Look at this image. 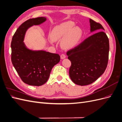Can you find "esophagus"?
<instances>
[{
    "label": "esophagus",
    "instance_id": "obj_1",
    "mask_svg": "<svg viewBox=\"0 0 122 122\" xmlns=\"http://www.w3.org/2000/svg\"><path fill=\"white\" fill-rule=\"evenodd\" d=\"M66 57V56L65 54H61V59H64V58H65Z\"/></svg>",
    "mask_w": 122,
    "mask_h": 122
}]
</instances>
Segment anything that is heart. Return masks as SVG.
Listing matches in <instances>:
<instances>
[{
	"instance_id": "obj_1",
	"label": "heart",
	"mask_w": 122,
	"mask_h": 122,
	"mask_svg": "<svg viewBox=\"0 0 122 122\" xmlns=\"http://www.w3.org/2000/svg\"><path fill=\"white\" fill-rule=\"evenodd\" d=\"M75 23L69 21L54 27L50 34L53 41H61V45L64 48L74 47L82 38V31L79 27L75 26Z\"/></svg>"
}]
</instances>
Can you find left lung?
<instances>
[{"label":"left lung","mask_w":122,"mask_h":122,"mask_svg":"<svg viewBox=\"0 0 122 122\" xmlns=\"http://www.w3.org/2000/svg\"><path fill=\"white\" fill-rule=\"evenodd\" d=\"M91 32L98 31L67 51L71 62L69 75L72 81L86 86L95 81L104 73L108 61L109 44L101 24L90 19Z\"/></svg>","instance_id":"8db88e82"}]
</instances>
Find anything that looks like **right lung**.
Segmentation results:
<instances>
[{"label": "right lung", "mask_w": 122, "mask_h": 122, "mask_svg": "<svg viewBox=\"0 0 122 122\" xmlns=\"http://www.w3.org/2000/svg\"><path fill=\"white\" fill-rule=\"evenodd\" d=\"M46 20L45 17L32 18L25 21L17 29L11 42V60L21 80L28 85L41 86L48 79L51 70L60 61L58 54L44 50L28 49L23 41L27 29Z\"/></svg>", "instance_id": "add662e5"}]
</instances>
